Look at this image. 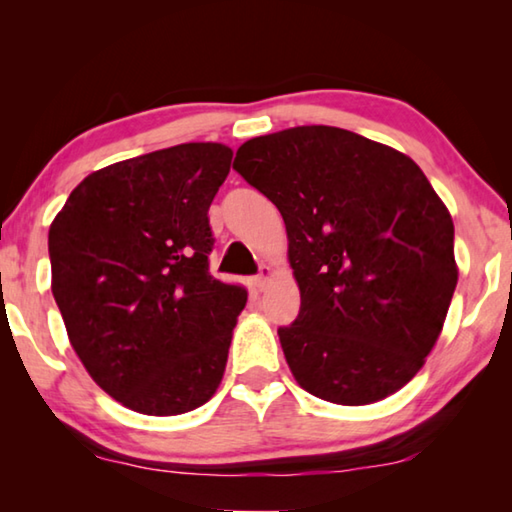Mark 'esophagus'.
<instances>
[{
	"mask_svg": "<svg viewBox=\"0 0 512 512\" xmlns=\"http://www.w3.org/2000/svg\"><path fill=\"white\" fill-rule=\"evenodd\" d=\"M271 277H273V268L264 264L262 268H259V275L255 277V280H253L255 289H257V291H264V289H266V284L271 282Z\"/></svg>",
	"mask_w": 512,
	"mask_h": 512,
	"instance_id": "1",
	"label": "esophagus"
}]
</instances>
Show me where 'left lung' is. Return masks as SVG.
Here are the masks:
<instances>
[{"label":"left lung","instance_id":"1","mask_svg":"<svg viewBox=\"0 0 512 512\" xmlns=\"http://www.w3.org/2000/svg\"><path fill=\"white\" fill-rule=\"evenodd\" d=\"M232 169L280 210L300 311L280 327L307 393L361 406L424 366L452 302L454 223L409 155L334 126L239 146Z\"/></svg>","mask_w":512,"mask_h":512}]
</instances>
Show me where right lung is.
I'll return each mask as SVG.
<instances>
[{
	"instance_id": "1",
	"label": "right lung",
	"mask_w": 512,
	"mask_h": 512,
	"mask_svg": "<svg viewBox=\"0 0 512 512\" xmlns=\"http://www.w3.org/2000/svg\"><path fill=\"white\" fill-rule=\"evenodd\" d=\"M232 149L189 142L115 162L49 228L51 291L90 377L128 409L180 415L216 393L248 293L210 275L207 210Z\"/></svg>"
}]
</instances>
